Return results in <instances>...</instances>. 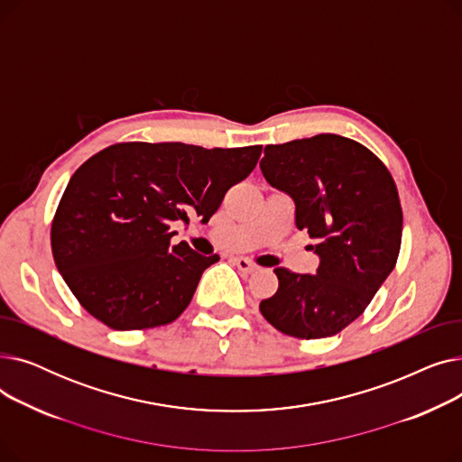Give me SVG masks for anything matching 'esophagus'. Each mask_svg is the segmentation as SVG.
Returning a JSON list of instances; mask_svg holds the SVG:
<instances>
[{
  "mask_svg": "<svg viewBox=\"0 0 462 462\" xmlns=\"http://www.w3.org/2000/svg\"><path fill=\"white\" fill-rule=\"evenodd\" d=\"M232 262H234V265H237V270H239V272L253 273V272H256V270H258V265H256L254 262L247 260V258H234Z\"/></svg>",
  "mask_w": 462,
  "mask_h": 462,
  "instance_id": "34e87169",
  "label": "esophagus"
}]
</instances>
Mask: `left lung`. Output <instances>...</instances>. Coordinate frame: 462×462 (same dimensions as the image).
Instances as JSON below:
<instances>
[{
  "mask_svg": "<svg viewBox=\"0 0 462 462\" xmlns=\"http://www.w3.org/2000/svg\"><path fill=\"white\" fill-rule=\"evenodd\" d=\"M263 178L296 204V226L317 239L314 275L277 268V292L260 301L262 317L296 338L343 331L367 309L395 268L402 208L385 164L365 145L317 134L265 145Z\"/></svg>",
  "mask_w": 462,
  "mask_h": 462,
  "instance_id": "left-lung-1",
  "label": "left lung"
}]
</instances>
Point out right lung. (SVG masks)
<instances>
[{"mask_svg":"<svg viewBox=\"0 0 462 462\" xmlns=\"http://www.w3.org/2000/svg\"><path fill=\"white\" fill-rule=\"evenodd\" d=\"M262 145L213 148L183 142H121L72 174L52 218L54 262L79 303L117 331L174 322L206 268L170 223L209 217L244 181Z\"/></svg>","mask_w":462,"mask_h":462,"instance_id":"add662e5","label":"right lung"}]
</instances>
